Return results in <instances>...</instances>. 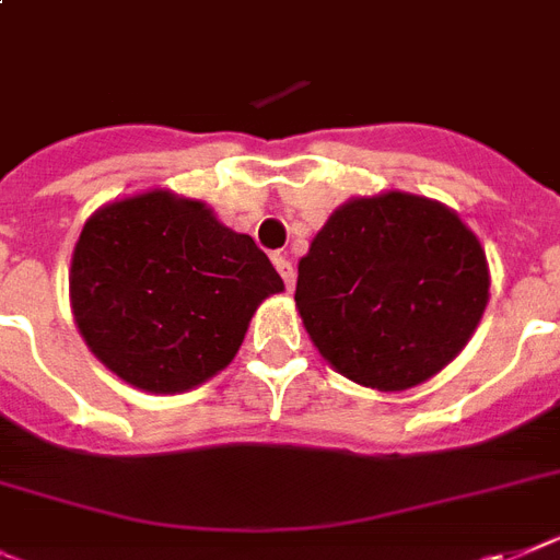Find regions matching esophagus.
Listing matches in <instances>:
<instances>
[{"label": "esophagus", "mask_w": 560, "mask_h": 560, "mask_svg": "<svg viewBox=\"0 0 560 560\" xmlns=\"http://www.w3.org/2000/svg\"><path fill=\"white\" fill-rule=\"evenodd\" d=\"M275 269L283 277L285 289H294V266H291V260H285L283 254H275Z\"/></svg>", "instance_id": "obj_1"}]
</instances>
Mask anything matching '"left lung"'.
I'll list each match as a JSON object with an SVG mask.
<instances>
[{
	"label": "left lung",
	"mask_w": 560,
	"mask_h": 560,
	"mask_svg": "<svg viewBox=\"0 0 560 560\" xmlns=\"http://www.w3.org/2000/svg\"><path fill=\"white\" fill-rule=\"evenodd\" d=\"M294 300L337 372L404 392L441 372L478 329L487 254L441 202L406 191L354 197L312 240Z\"/></svg>",
	"instance_id": "8db88e82"
}]
</instances>
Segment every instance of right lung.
<instances>
[{"label": "right lung", "mask_w": 560, "mask_h": 560, "mask_svg": "<svg viewBox=\"0 0 560 560\" xmlns=\"http://www.w3.org/2000/svg\"><path fill=\"white\" fill-rule=\"evenodd\" d=\"M277 291L283 280L248 234L163 188L94 211L71 257V308L88 349L154 395L223 372Z\"/></svg>", "instance_id": "obj_1"}]
</instances>
